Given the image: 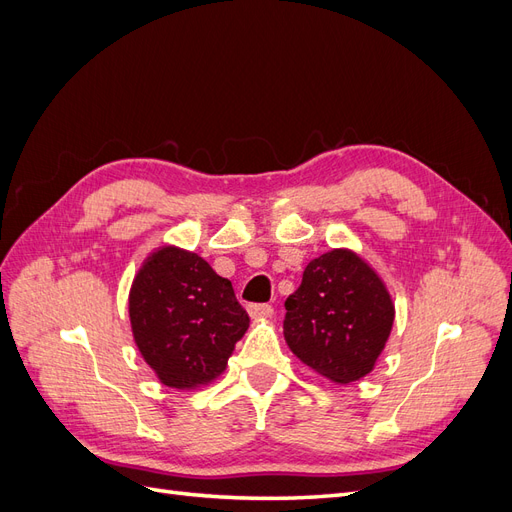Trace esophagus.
<instances>
[{
    "label": "esophagus",
    "mask_w": 512,
    "mask_h": 512,
    "mask_svg": "<svg viewBox=\"0 0 512 512\" xmlns=\"http://www.w3.org/2000/svg\"><path fill=\"white\" fill-rule=\"evenodd\" d=\"M247 314H250V318H254V320H258V318H271L273 316V307L267 305V303L250 305V307H247Z\"/></svg>",
    "instance_id": "obj_1"
}]
</instances>
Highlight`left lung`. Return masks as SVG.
Returning a JSON list of instances; mask_svg holds the SVG:
<instances>
[{
  "mask_svg": "<svg viewBox=\"0 0 512 512\" xmlns=\"http://www.w3.org/2000/svg\"><path fill=\"white\" fill-rule=\"evenodd\" d=\"M284 305L288 348L335 384L361 380L374 369L395 320L380 275L352 250H331L309 262Z\"/></svg>",
  "mask_w": 512,
  "mask_h": 512,
  "instance_id": "obj_1",
  "label": "left lung"
}]
</instances>
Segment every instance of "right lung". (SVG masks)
Here are the masks:
<instances>
[{"mask_svg": "<svg viewBox=\"0 0 512 512\" xmlns=\"http://www.w3.org/2000/svg\"><path fill=\"white\" fill-rule=\"evenodd\" d=\"M130 324L145 363L170 389L213 382L250 327L226 277L175 245L151 252L130 288Z\"/></svg>", "mask_w": 512, "mask_h": 512, "instance_id": "obj_1", "label": "right lung"}]
</instances>
